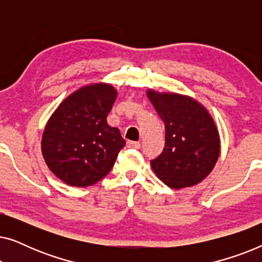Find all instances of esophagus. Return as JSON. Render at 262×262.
<instances>
[{"label": "esophagus", "instance_id": "esophagus-1", "mask_svg": "<svg viewBox=\"0 0 262 262\" xmlns=\"http://www.w3.org/2000/svg\"><path fill=\"white\" fill-rule=\"evenodd\" d=\"M126 145H127V148H132V149H139V148H141V143L135 142V141H127Z\"/></svg>", "mask_w": 262, "mask_h": 262}]
</instances>
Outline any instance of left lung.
<instances>
[{
  "label": "left lung",
  "instance_id": "8db88e82",
  "mask_svg": "<svg viewBox=\"0 0 262 262\" xmlns=\"http://www.w3.org/2000/svg\"><path fill=\"white\" fill-rule=\"evenodd\" d=\"M146 94L166 128L163 151L150 161L152 170L171 188L199 184L220 156V135L212 117L189 96L152 89Z\"/></svg>",
  "mask_w": 262,
  "mask_h": 262
}]
</instances>
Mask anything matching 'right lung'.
I'll return each mask as SVG.
<instances>
[{
	"instance_id": "right-lung-1",
	"label": "right lung",
	"mask_w": 262,
	"mask_h": 262,
	"mask_svg": "<svg viewBox=\"0 0 262 262\" xmlns=\"http://www.w3.org/2000/svg\"><path fill=\"white\" fill-rule=\"evenodd\" d=\"M117 91L84 85L57 107L46 124L41 152L50 170L67 185L85 187L105 178L125 146L120 131L107 124Z\"/></svg>"
}]
</instances>
